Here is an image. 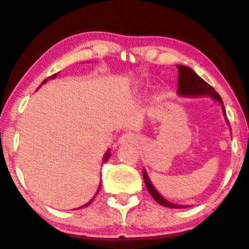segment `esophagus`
Masks as SVG:
<instances>
[{
    "instance_id": "1",
    "label": "esophagus",
    "mask_w": 249,
    "mask_h": 249,
    "mask_svg": "<svg viewBox=\"0 0 249 249\" xmlns=\"http://www.w3.org/2000/svg\"><path fill=\"white\" fill-rule=\"evenodd\" d=\"M137 141V136H135L132 133H125V134L122 135L118 140V143L120 144H128V143H134Z\"/></svg>"
}]
</instances>
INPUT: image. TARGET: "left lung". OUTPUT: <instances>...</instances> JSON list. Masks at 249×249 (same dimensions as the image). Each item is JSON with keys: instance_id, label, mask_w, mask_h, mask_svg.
I'll return each mask as SVG.
<instances>
[{"instance_id": "1", "label": "left lung", "mask_w": 249, "mask_h": 249, "mask_svg": "<svg viewBox=\"0 0 249 249\" xmlns=\"http://www.w3.org/2000/svg\"><path fill=\"white\" fill-rule=\"evenodd\" d=\"M177 68L179 69V79H178V86H179V88H178V92H179L180 95H183V96L210 95L211 97L217 99L218 102H220L222 104L221 97L219 96V94L214 90L213 87H211L210 85L206 83L201 77L196 75L191 68H189L187 66H177ZM222 110H224V114L226 115L224 106H222ZM143 179H144V182H145L148 192H150V195L153 196L154 200L158 203H160V205L168 208H174V209H180V208L182 207L187 208V206L174 205V203L170 202L168 200L163 198V196L159 194L157 190H155L153 185H152L151 181L148 180L146 172L144 171V170H143Z\"/></svg>"}]
</instances>
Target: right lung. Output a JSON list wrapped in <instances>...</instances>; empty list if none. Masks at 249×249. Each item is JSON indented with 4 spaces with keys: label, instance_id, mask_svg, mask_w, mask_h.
<instances>
[{
    "label": "right lung",
    "instance_id": "1",
    "mask_svg": "<svg viewBox=\"0 0 249 249\" xmlns=\"http://www.w3.org/2000/svg\"><path fill=\"white\" fill-rule=\"evenodd\" d=\"M55 77H57V76H55V73H54V75H53V76L48 77V78H47V79H44V80L42 81V84H44V83H46V81H48V80H49V79H54V78H55ZM40 86H41V85H40ZM108 158H109V152H107V153H106V155H105V159H104V161H107V160H108ZM98 191H99V189H98ZM97 194H98V192H97ZM92 200H94V199H91V200H90V201H89L88 203H86V205H85L84 207H87L88 205H90V202L92 201ZM81 208H83V207H81Z\"/></svg>",
    "mask_w": 249,
    "mask_h": 249
}]
</instances>
